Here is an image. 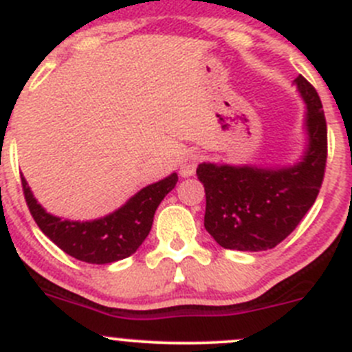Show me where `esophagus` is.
I'll list each match as a JSON object with an SVG mask.
<instances>
[{"label":"esophagus","instance_id":"1","mask_svg":"<svg viewBox=\"0 0 352 352\" xmlns=\"http://www.w3.org/2000/svg\"><path fill=\"white\" fill-rule=\"evenodd\" d=\"M199 162H201V156L199 155H187L186 158L182 160V163H180V173H182V177H190L196 173V168L199 165Z\"/></svg>","mask_w":352,"mask_h":352}]
</instances>
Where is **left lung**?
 I'll return each instance as SVG.
<instances>
[{
    "label": "left lung",
    "mask_w": 352,
    "mask_h": 352,
    "mask_svg": "<svg viewBox=\"0 0 352 352\" xmlns=\"http://www.w3.org/2000/svg\"><path fill=\"white\" fill-rule=\"evenodd\" d=\"M305 104L308 144L301 162L283 168L201 163L206 190L204 228L223 248L258 252L274 248L314 206L327 163V122L317 90L294 80Z\"/></svg>",
    "instance_id": "left-lung-1"
}]
</instances>
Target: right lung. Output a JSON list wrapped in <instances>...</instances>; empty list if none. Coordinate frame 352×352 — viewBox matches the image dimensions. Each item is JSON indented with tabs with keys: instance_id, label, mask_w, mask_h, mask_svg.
<instances>
[{
	"instance_id": "1",
	"label": "right lung",
	"mask_w": 352,
	"mask_h": 352,
	"mask_svg": "<svg viewBox=\"0 0 352 352\" xmlns=\"http://www.w3.org/2000/svg\"><path fill=\"white\" fill-rule=\"evenodd\" d=\"M177 173L141 189L122 208L94 221H69L45 212L35 201L22 175L23 196L32 218L47 239L63 252L88 264H110L120 261L140 248L153 225L155 211L163 197L175 187Z\"/></svg>"
}]
</instances>
